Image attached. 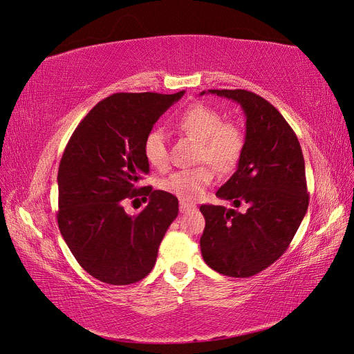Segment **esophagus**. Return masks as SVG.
I'll return each instance as SVG.
<instances>
[{
	"label": "esophagus",
	"mask_w": 354,
	"mask_h": 354,
	"mask_svg": "<svg viewBox=\"0 0 354 354\" xmlns=\"http://www.w3.org/2000/svg\"><path fill=\"white\" fill-rule=\"evenodd\" d=\"M196 207L194 205V203L190 202H186V201H180V211L181 212H187V211H194Z\"/></svg>",
	"instance_id": "34e87169"
}]
</instances>
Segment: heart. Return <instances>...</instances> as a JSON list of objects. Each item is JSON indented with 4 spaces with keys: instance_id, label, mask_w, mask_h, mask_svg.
<instances>
[{
    "instance_id": "1",
    "label": "heart",
    "mask_w": 354,
    "mask_h": 354,
    "mask_svg": "<svg viewBox=\"0 0 354 354\" xmlns=\"http://www.w3.org/2000/svg\"><path fill=\"white\" fill-rule=\"evenodd\" d=\"M177 128L201 143L198 160L211 162L218 171H229L238 164L243 149V134L238 125L223 122V116L205 104L190 106L177 118ZM143 152L147 162L162 169L168 165L167 137L160 128H152L145 137ZM214 180L209 165L178 169L160 180V189L180 198L195 201Z\"/></svg>"
}]
</instances>
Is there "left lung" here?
Returning <instances> with one entry per match:
<instances>
[{
    "mask_svg": "<svg viewBox=\"0 0 354 354\" xmlns=\"http://www.w3.org/2000/svg\"><path fill=\"white\" fill-rule=\"evenodd\" d=\"M208 93L236 102L245 113L238 168L216 195L230 201L234 208L246 205L248 209L201 205L205 217L201 252L212 270L250 277L279 259L306 216L304 158L292 128L266 99L246 90Z\"/></svg>",
    "mask_w": 354,
    "mask_h": 354,
    "instance_id": "left-lung-1",
    "label": "left lung"
}]
</instances>
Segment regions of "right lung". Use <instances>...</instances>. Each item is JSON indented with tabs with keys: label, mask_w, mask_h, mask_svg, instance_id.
<instances>
[{
	"label": "right lung",
	"mask_w": 354,
	"mask_h": 354,
	"mask_svg": "<svg viewBox=\"0 0 354 354\" xmlns=\"http://www.w3.org/2000/svg\"><path fill=\"white\" fill-rule=\"evenodd\" d=\"M116 93L87 113L63 152L57 185V223L82 269L97 281L130 285L153 269L159 243L178 214V199L151 186L143 142L171 104L183 97ZM149 196L137 216L123 209L128 197Z\"/></svg>",
	"instance_id": "right-lung-1"
}]
</instances>
